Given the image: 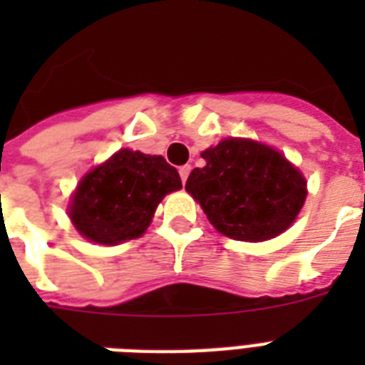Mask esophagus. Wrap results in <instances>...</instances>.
<instances>
[{"label":"esophagus","mask_w":365,"mask_h":365,"mask_svg":"<svg viewBox=\"0 0 365 365\" xmlns=\"http://www.w3.org/2000/svg\"><path fill=\"white\" fill-rule=\"evenodd\" d=\"M189 172H191V166H189V165H183V166H180V178H182V182H183V183L187 182V176H189Z\"/></svg>","instance_id":"esophagus-1"}]
</instances>
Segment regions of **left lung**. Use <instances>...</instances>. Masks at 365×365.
<instances>
[{"label":"left lung","mask_w":365,"mask_h":365,"mask_svg":"<svg viewBox=\"0 0 365 365\" xmlns=\"http://www.w3.org/2000/svg\"><path fill=\"white\" fill-rule=\"evenodd\" d=\"M200 157L206 165L189 174L185 189L220 233L261 242L295 222L307 182L280 151L246 138H225Z\"/></svg>","instance_id":"obj_1"}]
</instances>
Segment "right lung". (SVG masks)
Listing matches in <instances>:
<instances>
[{
	"mask_svg": "<svg viewBox=\"0 0 365 365\" xmlns=\"http://www.w3.org/2000/svg\"><path fill=\"white\" fill-rule=\"evenodd\" d=\"M178 189L180 174L160 155L119 149L81 178L68 214L81 237L113 246L142 237L160 200Z\"/></svg>",
	"mask_w": 365,
	"mask_h": 365,
	"instance_id": "1",
	"label": "right lung"
}]
</instances>
